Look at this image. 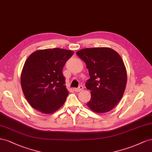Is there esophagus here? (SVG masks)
Returning <instances> with one entry per match:
<instances>
[{"mask_svg": "<svg viewBox=\"0 0 152 152\" xmlns=\"http://www.w3.org/2000/svg\"><path fill=\"white\" fill-rule=\"evenodd\" d=\"M83 89V86H81V85H80L78 88H74V90L75 91V92H80V91H81V90H82Z\"/></svg>", "mask_w": 152, "mask_h": 152, "instance_id": "obj_1", "label": "esophagus"}]
</instances>
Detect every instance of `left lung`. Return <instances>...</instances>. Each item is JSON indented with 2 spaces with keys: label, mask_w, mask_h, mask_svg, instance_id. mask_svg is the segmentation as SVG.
<instances>
[{
  "label": "left lung",
  "mask_w": 152,
  "mask_h": 152,
  "mask_svg": "<svg viewBox=\"0 0 152 152\" xmlns=\"http://www.w3.org/2000/svg\"><path fill=\"white\" fill-rule=\"evenodd\" d=\"M76 55L85 62L90 77L85 84L91 91L90 101L86 105L97 113L111 111L121 100L127 84L122 58L106 47L82 49Z\"/></svg>",
  "instance_id": "obj_1"
}]
</instances>
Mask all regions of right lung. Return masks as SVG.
<instances>
[{"mask_svg": "<svg viewBox=\"0 0 152 152\" xmlns=\"http://www.w3.org/2000/svg\"><path fill=\"white\" fill-rule=\"evenodd\" d=\"M74 52L61 48L34 51L26 60L21 85L28 103L36 110L51 114L62 106L69 94L62 69Z\"/></svg>", "mask_w": 152, "mask_h": 152, "instance_id": "right-lung-1", "label": "right lung"}]
</instances>
